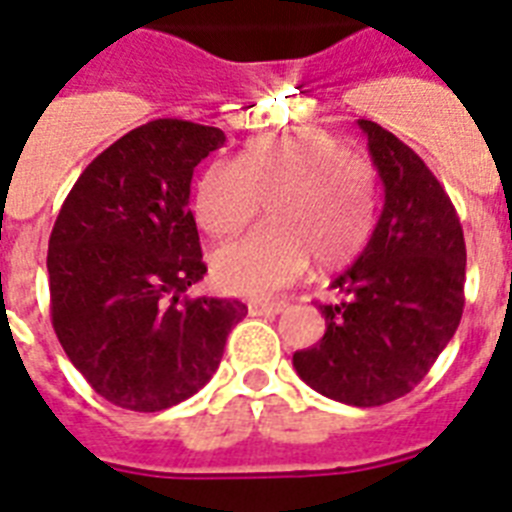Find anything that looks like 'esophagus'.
<instances>
[{
  "label": "esophagus",
  "mask_w": 512,
  "mask_h": 512,
  "mask_svg": "<svg viewBox=\"0 0 512 512\" xmlns=\"http://www.w3.org/2000/svg\"><path fill=\"white\" fill-rule=\"evenodd\" d=\"M286 299H265V302H249V315H278L286 310Z\"/></svg>",
  "instance_id": "obj_1"
}]
</instances>
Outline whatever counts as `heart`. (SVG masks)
I'll list each match as a JSON object with an SVG mask.
<instances>
[{"label":"heart","mask_w":512,"mask_h":512,"mask_svg":"<svg viewBox=\"0 0 512 512\" xmlns=\"http://www.w3.org/2000/svg\"><path fill=\"white\" fill-rule=\"evenodd\" d=\"M268 207L270 220L213 255L226 292L268 294L315 268L355 260L376 223V173L334 136L286 131L249 139L234 160H215L199 176L194 218L213 239L239 234Z\"/></svg>","instance_id":"b5f03b06"}]
</instances>
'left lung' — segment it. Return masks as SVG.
<instances>
[{"label":"left lung","instance_id":"obj_1","mask_svg":"<svg viewBox=\"0 0 512 512\" xmlns=\"http://www.w3.org/2000/svg\"><path fill=\"white\" fill-rule=\"evenodd\" d=\"M357 126L384 184V210L363 255L331 284L344 299L321 305L326 334L292 360L323 397L376 407L413 392L458 331L465 239L426 162L373 120Z\"/></svg>","mask_w":512,"mask_h":512}]
</instances>
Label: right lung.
<instances>
[{
  "mask_svg": "<svg viewBox=\"0 0 512 512\" xmlns=\"http://www.w3.org/2000/svg\"><path fill=\"white\" fill-rule=\"evenodd\" d=\"M220 128L160 118L120 136L73 184L49 236L54 334L91 389L136 413L189 400L218 371L239 299L186 297L207 273L191 176Z\"/></svg>",
  "mask_w": 512,
  "mask_h": 512,
  "instance_id": "right-lung-1",
  "label": "right lung"
}]
</instances>
